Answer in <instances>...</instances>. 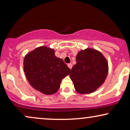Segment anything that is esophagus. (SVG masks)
Segmentation results:
<instances>
[{
    "instance_id": "1",
    "label": "esophagus",
    "mask_w": 130,
    "mask_h": 130,
    "mask_svg": "<svg viewBox=\"0 0 130 130\" xmlns=\"http://www.w3.org/2000/svg\"><path fill=\"white\" fill-rule=\"evenodd\" d=\"M67 66L69 67V69H72V64H71V63L68 64H67Z\"/></svg>"
}]
</instances>
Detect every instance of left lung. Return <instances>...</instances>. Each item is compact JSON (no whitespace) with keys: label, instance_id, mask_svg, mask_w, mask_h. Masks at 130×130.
Returning <instances> with one entry per match:
<instances>
[{"label":"left lung","instance_id":"1","mask_svg":"<svg viewBox=\"0 0 130 130\" xmlns=\"http://www.w3.org/2000/svg\"><path fill=\"white\" fill-rule=\"evenodd\" d=\"M76 61L70 74L76 91L80 94L93 93L107 77V60L100 51L88 48L78 52Z\"/></svg>","mask_w":130,"mask_h":130}]
</instances>
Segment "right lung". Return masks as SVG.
Segmentation results:
<instances>
[{"mask_svg": "<svg viewBox=\"0 0 130 130\" xmlns=\"http://www.w3.org/2000/svg\"><path fill=\"white\" fill-rule=\"evenodd\" d=\"M24 70L31 86L48 95L58 91L61 80L71 71L61 58L55 56L54 50L47 46L37 47L25 55Z\"/></svg>", "mask_w": 130, "mask_h": 130, "instance_id": "right-lung-1", "label": "right lung"}]
</instances>
